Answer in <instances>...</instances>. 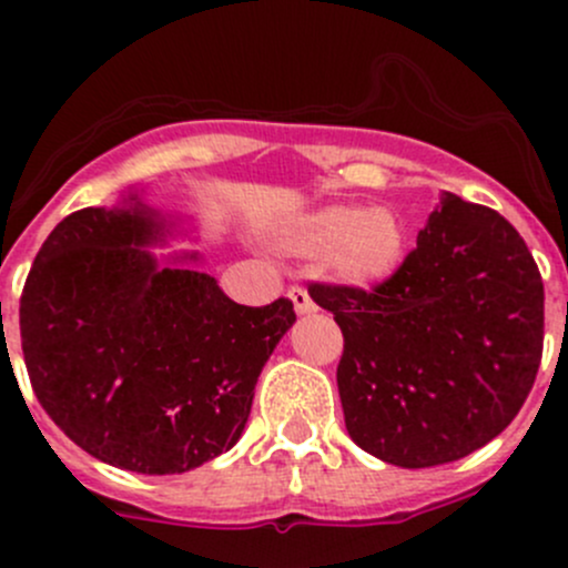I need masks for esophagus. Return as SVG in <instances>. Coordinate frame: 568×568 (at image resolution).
<instances>
[{
    "label": "esophagus",
    "instance_id": "1",
    "mask_svg": "<svg viewBox=\"0 0 568 568\" xmlns=\"http://www.w3.org/2000/svg\"><path fill=\"white\" fill-rule=\"evenodd\" d=\"M288 296H291V302H294V311L300 313V316H305V313L316 311V302L311 300L307 288H302V285H291Z\"/></svg>",
    "mask_w": 568,
    "mask_h": 568
}]
</instances>
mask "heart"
I'll use <instances>...</instances> for the list:
<instances>
[{
    "label": "heart",
    "instance_id": "obj_1",
    "mask_svg": "<svg viewBox=\"0 0 568 568\" xmlns=\"http://www.w3.org/2000/svg\"><path fill=\"white\" fill-rule=\"evenodd\" d=\"M406 225L390 209L329 205L307 216L291 236L305 255H329L332 272L352 285H379L406 255Z\"/></svg>",
    "mask_w": 568,
    "mask_h": 568
}]
</instances>
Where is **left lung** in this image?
Returning a JSON list of instances; mask_svg holds the SVG:
<instances>
[{"mask_svg": "<svg viewBox=\"0 0 568 568\" xmlns=\"http://www.w3.org/2000/svg\"><path fill=\"white\" fill-rule=\"evenodd\" d=\"M343 332L348 437L395 467L484 448L517 417L544 348V283L517 227L445 192L417 247L374 288L311 283Z\"/></svg>", "mask_w": 568, "mask_h": 568, "instance_id": "obj_1", "label": "left lung"}]
</instances>
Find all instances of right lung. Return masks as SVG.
Returning a JSON list of instances; mask_svg holds the SVG:
<instances>
[{
    "mask_svg": "<svg viewBox=\"0 0 568 568\" xmlns=\"http://www.w3.org/2000/svg\"><path fill=\"white\" fill-rule=\"evenodd\" d=\"M164 225L136 203L68 214L36 255L19 324L40 406L82 450L145 475L239 443L294 302L236 305L197 268L159 266ZM194 257V255H192Z\"/></svg>",
    "mask_w": 568,
    "mask_h": 568,
    "instance_id": "1",
    "label": "right lung"
}]
</instances>
